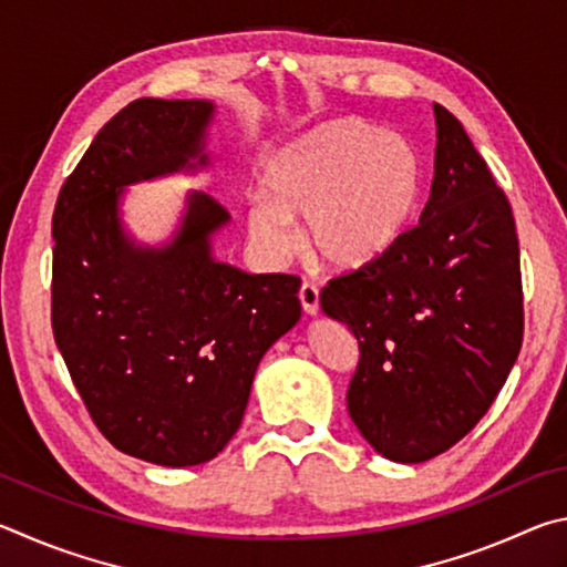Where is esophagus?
I'll list each match as a JSON object with an SVG mask.
<instances>
[{
    "mask_svg": "<svg viewBox=\"0 0 567 567\" xmlns=\"http://www.w3.org/2000/svg\"><path fill=\"white\" fill-rule=\"evenodd\" d=\"M299 299H301V306H303L306 313H309V316L319 313V289H316L313 284H303L301 286Z\"/></svg>",
    "mask_w": 567,
    "mask_h": 567,
    "instance_id": "1",
    "label": "esophagus"
}]
</instances>
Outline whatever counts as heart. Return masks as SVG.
Segmentation results:
<instances>
[{"label": "heart", "mask_w": 567, "mask_h": 567, "mask_svg": "<svg viewBox=\"0 0 567 567\" xmlns=\"http://www.w3.org/2000/svg\"><path fill=\"white\" fill-rule=\"evenodd\" d=\"M423 198L419 148L365 118L323 122L278 146L261 168V198L246 206V228L264 256L293 251V221L306 246L339 274L381 264L403 241Z\"/></svg>", "instance_id": "1"}]
</instances>
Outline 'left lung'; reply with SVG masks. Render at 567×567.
<instances>
[{
    "mask_svg": "<svg viewBox=\"0 0 567 567\" xmlns=\"http://www.w3.org/2000/svg\"><path fill=\"white\" fill-rule=\"evenodd\" d=\"M433 112L435 176L419 226L381 264L321 291L323 313L359 341L351 421L395 463L431 461L471 433L523 343L513 208L458 118Z\"/></svg>",
    "mask_w": 567,
    "mask_h": 567,
    "instance_id": "1",
    "label": "left lung"
}]
</instances>
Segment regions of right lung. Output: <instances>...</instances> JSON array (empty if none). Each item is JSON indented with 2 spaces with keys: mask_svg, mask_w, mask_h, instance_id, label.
Listing matches in <instances>:
<instances>
[{
  "mask_svg": "<svg viewBox=\"0 0 567 567\" xmlns=\"http://www.w3.org/2000/svg\"><path fill=\"white\" fill-rule=\"evenodd\" d=\"M216 106L136 99L106 122L56 198L52 329L89 415L122 453L168 468L216 458L241 425L264 353L301 319L289 274L216 261L226 208L186 196L172 241L136 244L128 184L206 168Z\"/></svg>",
  "mask_w": 567,
  "mask_h": 567,
  "instance_id": "1",
  "label": "right lung"
}]
</instances>
